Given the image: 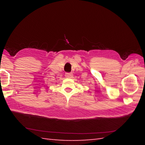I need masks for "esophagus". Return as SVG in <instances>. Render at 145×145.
<instances>
[{"mask_svg": "<svg viewBox=\"0 0 145 145\" xmlns=\"http://www.w3.org/2000/svg\"><path fill=\"white\" fill-rule=\"evenodd\" d=\"M65 76H66L67 78H72L73 74H72V73H67L66 74H65Z\"/></svg>", "mask_w": 145, "mask_h": 145, "instance_id": "obj_1", "label": "esophagus"}]
</instances>
